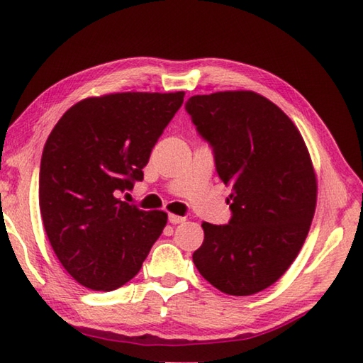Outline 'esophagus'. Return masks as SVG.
Returning <instances> with one entry per match:
<instances>
[{
    "label": "esophagus",
    "instance_id": "1",
    "mask_svg": "<svg viewBox=\"0 0 363 363\" xmlns=\"http://www.w3.org/2000/svg\"><path fill=\"white\" fill-rule=\"evenodd\" d=\"M168 220H169V223H173V225H176V223H182L184 220H186V217H181V216H176V214H169L168 216Z\"/></svg>",
    "mask_w": 363,
    "mask_h": 363
}]
</instances>
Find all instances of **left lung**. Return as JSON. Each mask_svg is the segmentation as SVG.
<instances>
[{
    "mask_svg": "<svg viewBox=\"0 0 363 363\" xmlns=\"http://www.w3.org/2000/svg\"><path fill=\"white\" fill-rule=\"evenodd\" d=\"M186 111L232 186V219L201 223L194 263L223 294H257L287 272L308 236L318 200L311 157L291 118L255 91L195 95Z\"/></svg>",
    "mask_w": 363,
    "mask_h": 363,
    "instance_id": "left-lung-1",
    "label": "left lung"
}]
</instances>
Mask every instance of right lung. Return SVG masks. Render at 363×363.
Returning <instances> with one entry per match:
<instances>
[{"instance_id":"obj_1","label":"right lung","mask_w":363,"mask_h":363,"mask_svg":"<svg viewBox=\"0 0 363 363\" xmlns=\"http://www.w3.org/2000/svg\"><path fill=\"white\" fill-rule=\"evenodd\" d=\"M184 91H125L76 103L52 130L39 169V208L63 268L79 284L109 292L135 278L168 216L117 199L143 168Z\"/></svg>"}]
</instances>
